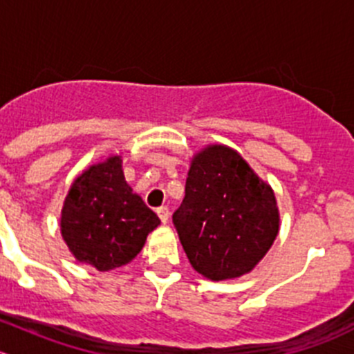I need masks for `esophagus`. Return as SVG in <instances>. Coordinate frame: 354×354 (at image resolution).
Wrapping results in <instances>:
<instances>
[{"mask_svg": "<svg viewBox=\"0 0 354 354\" xmlns=\"http://www.w3.org/2000/svg\"><path fill=\"white\" fill-rule=\"evenodd\" d=\"M157 214H158V218H160V222L164 223V225H166V223L169 222V209H167L166 206L158 207V209H157Z\"/></svg>", "mask_w": 354, "mask_h": 354, "instance_id": "34e87169", "label": "esophagus"}]
</instances>
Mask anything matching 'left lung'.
<instances>
[{"mask_svg":"<svg viewBox=\"0 0 354 354\" xmlns=\"http://www.w3.org/2000/svg\"><path fill=\"white\" fill-rule=\"evenodd\" d=\"M173 223L194 269L211 281L248 274L279 232L270 185L232 148L207 145L194 155Z\"/></svg>","mask_w":354,"mask_h":354,"instance_id":"obj_1","label":"left lung"}]
</instances>
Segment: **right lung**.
Segmentation results:
<instances>
[{
	"mask_svg": "<svg viewBox=\"0 0 354 354\" xmlns=\"http://www.w3.org/2000/svg\"><path fill=\"white\" fill-rule=\"evenodd\" d=\"M158 225L157 214L125 181L120 155L85 169L73 181L61 211L69 252L101 272L131 262Z\"/></svg>",
	"mask_w": 354,
	"mask_h": 354,
	"instance_id": "obj_1",
	"label": "right lung"
}]
</instances>
